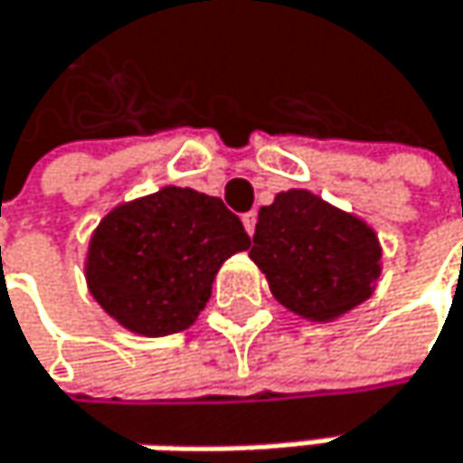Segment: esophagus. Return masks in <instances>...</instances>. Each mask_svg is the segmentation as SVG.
Returning a JSON list of instances; mask_svg holds the SVG:
<instances>
[{"label":"esophagus","instance_id":"obj_1","mask_svg":"<svg viewBox=\"0 0 463 463\" xmlns=\"http://www.w3.org/2000/svg\"><path fill=\"white\" fill-rule=\"evenodd\" d=\"M256 221H259V213H256V210H250V213L242 215V223H245V229H248L250 237H253V232H256Z\"/></svg>","mask_w":463,"mask_h":463}]
</instances>
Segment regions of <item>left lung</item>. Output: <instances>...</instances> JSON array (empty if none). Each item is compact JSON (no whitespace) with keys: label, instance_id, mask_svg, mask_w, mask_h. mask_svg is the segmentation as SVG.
Returning <instances> with one entry per match:
<instances>
[{"label":"left lung","instance_id":"8db88e82","mask_svg":"<svg viewBox=\"0 0 463 463\" xmlns=\"http://www.w3.org/2000/svg\"><path fill=\"white\" fill-rule=\"evenodd\" d=\"M250 259L271 296L298 317L333 322L368 301L381 277L376 232L307 189L259 210Z\"/></svg>","mask_w":463,"mask_h":463}]
</instances>
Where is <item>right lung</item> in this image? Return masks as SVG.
<instances>
[{"label":"right lung","instance_id":"add662e5","mask_svg":"<svg viewBox=\"0 0 463 463\" xmlns=\"http://www.w3.org/2000/svg\"><path fill=\"white\" fill-rule=\"evenodd\" d=\"M248 248L242 221L218 197L165 186L106 213L90 237L87 288L130 333L170 335L194 325L221 263Z\"/></svg>","mask_w":463,"mask_h":463}]
</instances>
